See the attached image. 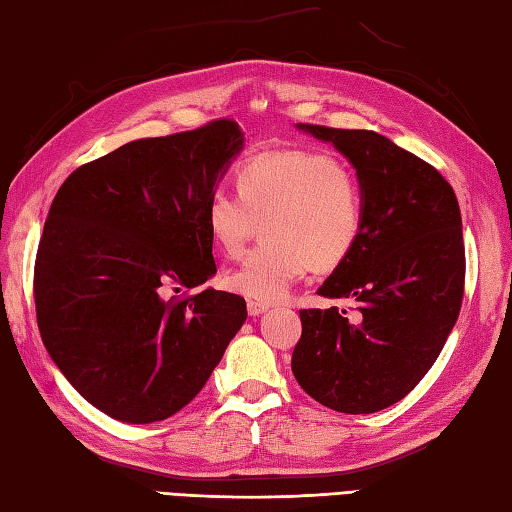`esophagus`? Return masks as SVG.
Instances as JSON below:
<instances>
[{
    "mask_svg": "<svg viewBox=\"0 0 512 512\" xmlns=\"http://www.w3.org/2000/svg\"><path fill=\"white\" fill-rule=\"evenodd\" d=\"M246 308H248L250 317H259V314H264L268 310L266 303H259V301H248Z\"/></svg>",
    "mask_w": 512,
    "mask_h": 512,
    "instance_id": "34e87169",
    "label": "esophagus"
}]
</instances>
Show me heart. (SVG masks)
I'll return each mask as SVG.
<instances>
[{"instance_id":"b5f03b06","label":"heart","mask_w":512,"mask_h":512,"mask_svg":"<svg viewBox=\"0 0 512 512\" xmlns=\"http://www.w3.org/2000/svg\"><path fill=\"white\" fill-rule=\"evenodd\" d=\"M237 191L215 187L204 204V224L213 244L233 257L264 222L266 242L224 277L244 297H288L312 266H339L361 237V189L328 154L292 149L257 156L239 169Z\"/></svg>"}]
</instances>
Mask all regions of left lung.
<instances>
[{
  "instance_id": "left-lung-1",
  "label": "left lung",
  "mask_w": 512,
  "mask_h": 512,
  "mask_svg": "<svg viewBox=\"0 0 512 512\" xmlns=\"http://www.w3.org/2000/svg\"><path fill=\"white\" fill-rule=\"evenodd\" d=\"M297 129L350 160L363 228L317 290L354 308L299 310L292 374L325 407L374 413L420 383L458 321L466 268L458 198L429 162L376 132Z\"/></svg>"
}]
</instances>
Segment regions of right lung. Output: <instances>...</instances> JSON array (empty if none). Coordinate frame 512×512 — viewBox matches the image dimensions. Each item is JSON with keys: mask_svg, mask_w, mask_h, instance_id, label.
Returning <instances> with one entry per match:
<instances>
[{"mask_svg": "<svg viewBox=\"0 0 512 512\" xmlns=\"http://www.w3.org/2000/svg\"><path fill=\"white\" fill-rule=\"evenodd\" d=\"M244 149L235 121L140 138L72 171L35 262L41 341L110 418L149 424L200 394L246 321V301L198 288L217 268L204 204Z\"/></svg>", "mask_w": 512, "mask_h": 512, "instance_id": "obj_1", "label": "right lung"}]
</instances>
